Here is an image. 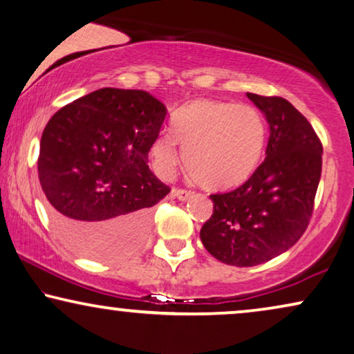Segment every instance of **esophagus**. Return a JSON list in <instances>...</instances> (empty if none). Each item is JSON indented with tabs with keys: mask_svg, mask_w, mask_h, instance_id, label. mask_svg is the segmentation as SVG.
<instances>
[{
	"mask_svg": "<svg viewBox=\"0 0 354 354\" xmlns=\"http://www.w3.org/2000/svg\"><path fill=\"white\" fill-rule=\"evenodd\" d=\"M172 196L174 198H178V200L182 201H187L188 198L192 196V192L190 190H183V188H172Z\"/></svg>",
	"mask_w": 354,
	"mask_h": 354,
	"instance_id": "1",
	"label": "esophagus"
}]
</instances>
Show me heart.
<instances>
[{
    "label": "heart",
    "mask_w": 354,
    "mask_h": 354,
    "mask_svg": "<svg viewBox=\"0 0 354 354\" xmlns=\"http://www.w3.org/2000/svg\"><path fill=\"white\" fill-rule=\"evenodd\" d=\"M264 143V119L253 106L195 100L176 114L172 135L164 133L153 143L151 156L158 171L169 176L180 162V147L187 174L198 185L229 190L254 172Z\"/></svg>",
    "instance_id": "b5f03b06"
}]
</instances>
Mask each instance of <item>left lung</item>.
Masks as SVG:
<instances>
[{
	"label": "left lung",
	"instance_id": "1",
	"mask_svg": "<svg viewBox=\"0 0 354 354\" xmlns=\"http://www.w3.org/2000/svg\"><path fill=\"white\" fill-rule=\"evenodd\" d=\"M246 96L268 119L266 159L243 185L211 195L214 209L200 230L205 248L236 268L268 263L301 239L322 171L321 140L293 104L280 96Z\"/></svg>",
	"mask_w": 354,
	"mask_h": 354
}]
</instances>
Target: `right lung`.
I'll use <instances>...</instances> for the list:
<instances>
[{
	"label": "right lung",
	"instance_id": "obj_1",
	"mask_svg": "<svg viewBox=\"0 0 354 354\" xmlns=\"http://www.w3.org/2000/svg\"><path fill=\"white\" fill-rule=\"evenodd\" d=\"M166 114L148 91L100 88L48 120L38 178L53 224L82 254L118 258L142 240L171 192L148 167Z\"/></svg>",
	"mask_w": 354,
	"mask_h": 354
}]
</instances>
